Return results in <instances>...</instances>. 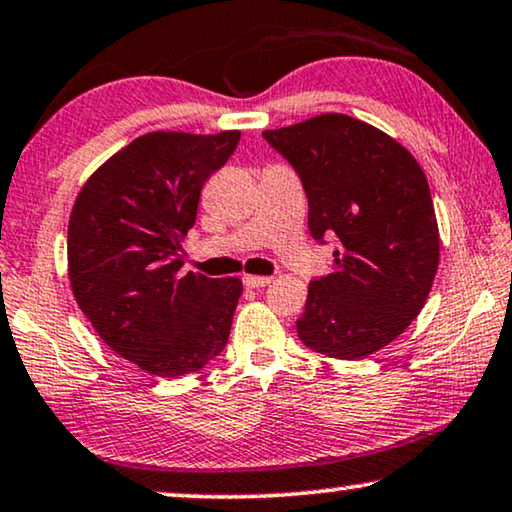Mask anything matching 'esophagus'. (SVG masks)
Listing matches in <instances>:
<instances>
[{
  "label": "esophagus",
  "instance_id": "34e87169",
  "mask_svg": "<svg viewBox=\"0 0 512 512\" xmlns=\"http://www.w3.org/2000/svg\"><path fill=\"white\" fill-rule=\"evenodd\" d=\"M269 283H271L269 276H250V274L243 276L245 288H264V285H269Z\"/></svg>",
  "mask_w": 512,
  "mask_h": 512
}]
</instances>
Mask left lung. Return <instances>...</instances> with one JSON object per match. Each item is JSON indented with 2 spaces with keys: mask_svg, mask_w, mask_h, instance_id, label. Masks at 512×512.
I'll return each mask as SVG.
<instances>
[{
  "mask_svg": "<svg viewBox=\"0 0 512 512\" xmlns=\"http://www.w3.org/2000/svg\"><path fill=\"white\" fill-rule=\"evenodd\" d=\"M262 135L302 180L311 236L339 238L335 267L309 283L297 335L330 358H367L403 335L435 281L440 234L424 170L398 140L346 114Z\"/></svg>",
  "mask_w": 512,
  "mask_h": 512,
  "instance_id": "1",
  "label": "left lung"
}]
</instances>
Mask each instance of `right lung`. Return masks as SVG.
Listing matches in <instances>:
<instances>
[{
  "label": "right lung",
  "mask_w": 512,
  "mask_h": 512,
  "mask_svg": "<svg viewBox=\"0 0 512 512\" xmlns=\"http://www.w3.org/2000/svg\"><path fill=\"white\" fill-rule=\"evenodd\" d=\"M241 140L238 131H156L88 177L67 227V271L102 342L156 377L201 370L227 346L238 278L182 274V241L201 189Z\"/></svg>",
  "instance_id": "right-lung-1"
}]
</instances>
